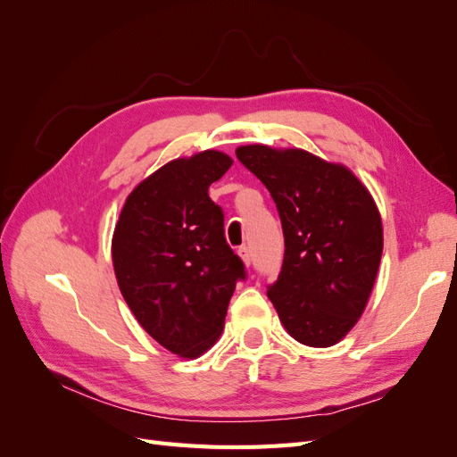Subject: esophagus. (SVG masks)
Segmentation results:
<instances>
[{
  "label": "esophagus",
  "instance_id": "1",
  "mask_svg": "<svg viewBox=\"0 0 457 457\" xmlns=\"http://www.w3.org/2000/svg\"><path fill=\"white\" fill-rule=\"evenodd\" d=\"M238 255H240V259L244 261V265L245 267H250L252 265V253H250V250H247L245 245H242L240 250H238Z\"/></svg>",
  "mask_w": 457,
  "mask_h": 457
}]
</instances>
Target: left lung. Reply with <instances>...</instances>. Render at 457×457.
Returning <instances> with one entry per match:
<instances>
[{"instance_id": "obj_1", "label": "left lung", "mask_w": 457, "mask_h": 457, "mask_svg": "<svg viewBox=\"0 0 457 457\" xmlns=\"http://www.w3.org/2000/svg\"><path fill=\"white\" fill-rule=\"evenodd\" d=\"M237 156L269 188L282 220L284 265L267 295L295 341L331 347L354 328L376 284V200L347 165L303 148L245 145Z\"/></svg>"}]
</instances>
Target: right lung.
Here are the masks:
<instances>
[{"label": "right lung", "mask_w": 457, "mask_h": 457, "mask_svg": "<svg viewBox=\"0 0 457 457\" xmlns=\"http://www.w3.org/2000/svg\"><path fill=\"white\" fill-rule=\"evenodd\" d=\"M230 165L212 148L162 165L129 192L112 234L114 274L137 322L188 361L217 343L245 276L225 240L223 212L207 195Z\"/></svg>", "instance_id": "obj_1"}]
</instances>
